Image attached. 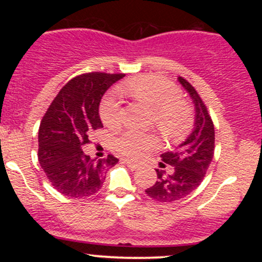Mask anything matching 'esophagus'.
<instances>
[{
	"instance_id": "esophagus-1",
	"label": "esophagus",
	"mask_w": 262,
	"mask_h": 262,
	"mask_svg": "<svg viewBox=\"0 0 262 262\" xmlns=\"http://www.w3.org/2000/svg\"><path fill=\"white\" fill-rule=\"evenodd\" d=\"M122 161L124 162V164H127V166L129 167V169H132V170H137L138 167H139V164H137V162H134V161H132V160H128V159H123Z\"/></svg>"
}]
</instances>
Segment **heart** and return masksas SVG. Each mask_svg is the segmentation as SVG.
I'll return each instance as SVG.
<instances>
[{
    "label": "heart",
    "instance_id": "obj_1",
    "mask_svg": "<svg viewBox=\"0 0 262 262\" xmlns=\"http://www.w3.org/2000/svg\"><path fill=\"white\" fill-rule=\"evenodd\" d=\"M125 92L138 103L152 112V124L166 139L181 140L193 124L192 107L181 98V91L175 83L160 76H141L129 81ZM100 116L104 125L116 128L122 121V106L113 96L102 102ZM158 146L152 134L128 130L117 138L116 148L128 158H141Z\"/></svg>",
    "mask_w": 262,
    "mask_h": 262
}]
</instances>
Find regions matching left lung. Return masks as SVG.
Masks as SVG:
<instances>
[{
    "mask_svg": "<svg viewBox=\"0 0 262 262\" xmlns=\"http://www.w3.org/2000/svg\"><path fill=\"white\" fill-rule=\"evenodd\" d=\"M179 81L193 100L196 108L194 128L189 137L173 151L164 152L161 167L172 166V173L156 169L158 180L151 187L146 188V194L159 202H175L194 191L203 181L214 154V124L207 106L193 86L187 80L179 76Z\"/></svg>",
    "mask_w": 262,
    "mask_h": 262,
    "instance_id": "obj_1",
    "label": "left lung"
}]
</instances>
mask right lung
Wrapping results in <instances>:
<instances>
[{
	"instance_id": "right-lung-1",
	"label": "right lung",
	"mask_w": 262,
	"mask_h": 262,
	"mask_svg": "<svg viewBox=\"0 0 262 262\" xmlns=\"http://www.w3.org/2000/svg\"><path fill=\"white\" fill-rule=\"evenodd\" d=\"M124 74L86 73L60 90L39 127L38 160L49 182L61 194L73 198L100 191L107 171L118 162L110 154L91 159L82 148L89 135L103 128L98 114L102 96Z\"/></svg>"
}]
</instances>
